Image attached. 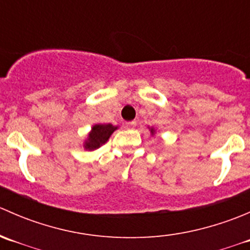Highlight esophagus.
Instances as JSON below:
<instances>
[{
  "mask_svg": "<svg viewBox=\"0 0 250 250\" xmlns=\"http://www.w3.org/2000/svg\"><path fill=\"white\" fill-rule=\"evenodd\" d=\"M135 125H137V122H135V121H132V122L125 123V128H128V129H133Z\"/></svg>",
  "mask_w": 250,
  "mask_h": 250,
  "instance_id": "obj_1",
  "label": "esophagus"
}]
</instances>
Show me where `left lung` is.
Returning <instances> with one entry per match:
<instances>
[{
	"label": "left lung",
	"instance_id": "left-lung-1",
	"mask_svg": "<svg viewBox=\"0 0 250 250\" xmlns=\"http://www.w3.org/2000/svg\"><path fill=\"white\" fill-rule=\"evenodd\" d=\"M150 130H151V134L153 135V133H155V129H153V128H150Z\"/></svg>",
	"mask_w": 250,
	"mask_h": 250
}]
</instances>
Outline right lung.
Here are the masks:
<instances>
[{"mask_svg":"<svg viewBox=\"0 0 250 250\" xmlns=\"http://www.w3.org/2000/svg\"><path fill=\"white\" fill-rule=\"evenodd\" d=\"M116 129H117V127L112 125L111 123H107V125H94L89 134H88L87 140L84 141V148L89 151L99 148L100 146L104 145L109 140L111 134Z\"/></svg>","mask_w":250,"mask_h":250,"instance_id":"right-lung-1","label":"right lung"}]
</instances>
